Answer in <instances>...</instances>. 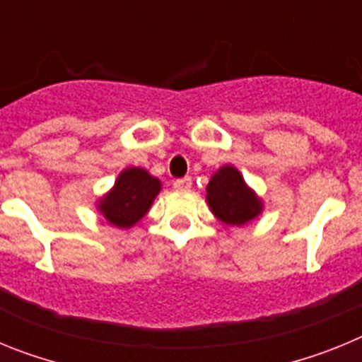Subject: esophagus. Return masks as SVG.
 <instances>
[{
    "label": "esophagus",
    "mask_w": 362,
    "mask_h": 362,
    "mask_svg": "<svg viewBox=\"0 0 362 362\" xmlns=\"http://www.w3.org/2000/svg\"><path fill=\"white\" fill-rule=\"evenodd\" d=\"M192 187V179L190 177H181V179H175L174 181V188L179 192H187L190 190Z\"/></svg>",
    "instance_id": "esophagus-1"
}]
</instances>
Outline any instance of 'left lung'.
Instances as JSON below:
<instances>
[{
  "mask_svg": "<svg viewBox=\"0 0 362 362\" xmlns=\"http://www.w3.org/2000/svg\"><path fill=\"white\" fill-rule=\"evenodd\" d=\"M210 209L226 225H245L261 212V201L233 166H223L206 187Z\"/></svg>",
  "mask_w": 362,
  "mask_h": 362,
  "instance_id": "8db88e82",
  "label": "left lung"
}]
</instances>
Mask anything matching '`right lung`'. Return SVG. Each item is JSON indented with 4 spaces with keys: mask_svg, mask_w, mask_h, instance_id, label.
Wrapping results in <instances>:
<instances>
[{
    "mask_svg": "<svg viewBox=\"0 0 362 362\" xmlns=\"http://www.w3.org/2000/svg\"><path fill=\"white\" fill-rule=\"evenodd\" d=\"M161 183L143 168H127L117 177L116 187L101 199L99 210L112 225L129 228L148 212Z\"/></svg>",
    "mask_w": 362,
    "mask_h": 362,
    "instance_id": "obj_1",
    "label": "right lung"
}]
</instances>
